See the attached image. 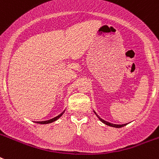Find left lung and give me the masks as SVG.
<instances>
[{"label":"left lung","mask_w":159,"mask_h":159,"mask_svg":"<svg viewBox=\"0 0 159 159\" xmlns=\"http://www.w3.org/2000/svg\"><path fill=\"white\" fill-rule=\"evenodd\" d=\"M95 114H96V112H95ZM97 115V114H96ZM97 117L99 118V120L102 122H103L104 124H106V125H109V126H111V127H116V128H121V127H123V126L126 125H114V124H111V123H109V122H107V121H105L104 120H102V118H100L99 116H97Z\"/></svg>","instance_id":"8db88e82"}]
</instances>
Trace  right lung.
Segmentation results:
<instances>
[{
  "label": "right lung",
  "mask_w": 159,
  "mask_h": 159,
  "mask_svg": "<svg viewBox=\"0 0 159 159\" xmlns=\"http://www.w3.org/2000/svg\"><path fill=\"white\" fill-rule=\"evenodd\" d=\"M63 112H64V111H63ZM63 112H62V113L60 114L59 116H56V117H54V118H53V119H51V120H46V121H38L37 123H39V124H49V123H52V122H53V121L57 120V119H58V118H60V117H61V116H62V114H63Z\"/></svg>",
  "instance_id": "right-lung-1"
}]
</instances>
